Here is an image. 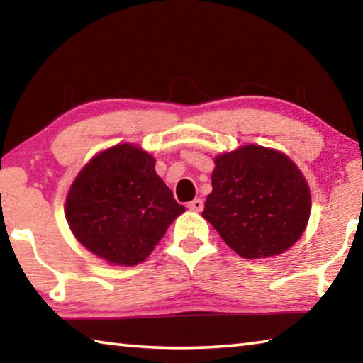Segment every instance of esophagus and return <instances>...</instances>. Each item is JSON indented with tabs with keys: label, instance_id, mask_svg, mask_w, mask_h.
<instances>
[{
	"label": "esophagus",
	"instance_id": "obj_1",
	"mask_svg": "<svg viewBox=\"0 0 363 363\" xmlns=\"http://www.w3.org/2000/svg\"><path fill=\"white\" fill-rule=\"evenodd\" d=\"M187 208H189L190 211H201V210H203V200L195 199V200L190 201V203L187 205Z\"/></svg>",
	"mask_w": 363,
	"mask_h": 363
}]
</instances>
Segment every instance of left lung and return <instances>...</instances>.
<instances>
[{"label":"left lung","mask_w":363,"mask_h":363,"mask_svg":"<svg viewBox=\"0 0 363 363\" xmlns=\"http://www.w3.org/2000/svg\"><path fill=\"white\" fill-rule=\"evenodd\" d=\"M214 163L201 216L237 255L270 257L299 240L311 216V190L290 158L251 144Z\"/></svg>","instance_id":"left-lung-1"}]
</instances>
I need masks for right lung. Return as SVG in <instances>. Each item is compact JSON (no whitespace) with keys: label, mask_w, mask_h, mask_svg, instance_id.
<instances>
[{"label":"right lung","mask_w":363,"mask_h":363,"mask_svg":"<svg viewBox=\"0 0 363 363\" xmlns=\"http://www.w3.org/2000/svg\"><path fill=\"white\" fill-rule=\"evenodd\" d=\"M184 211L155 173V158L133 144L96 155L79 171L65 201L77 240L115 266L145 261Z\"/></svg>","instance_id":"add662e5"}]
</instances>
